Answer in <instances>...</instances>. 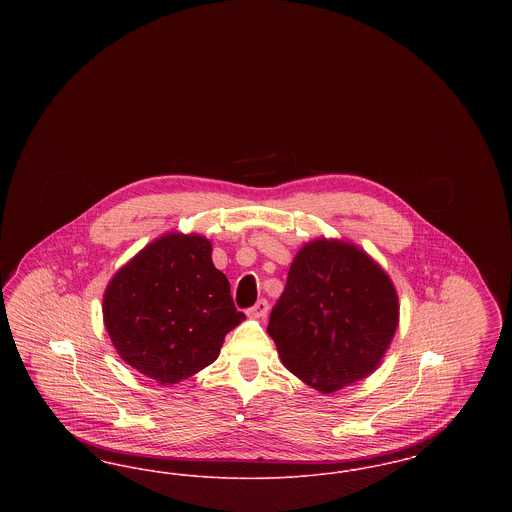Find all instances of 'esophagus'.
I'll use <instances>...</instances> for the list:
<instances>
[{
    "instance_id": "34e87169",
    "label": "esophagus",
    "mask_w": 512,
    "mask_h": 512,
    "mask_svg": "<svg viewBox=\"0 0 512 512\" xmlns=\"http://www.w3.org/2000/svg\"><path fill=\"white\" fill-rule=\"evenodd\" d=\"M268 315V303L265 299H259L249 311H247V317L251 318H265Z\"/></svg>"
}]
</instances>
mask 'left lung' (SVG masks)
<instances>
[{
    "mask_svg": "<svg viewBox=\"0 0 512 512\" xmlns=\"http://www.w3.org/2000/svg\"><path fill=\"white\" fill-rule=\"evenodd\" d=\"M397 326L399 297L388 272L357 244L315 238L295 253L267 332L282 365L332 393L380 366Z\"/></svg>",
    "mask_w": 512,
    "mask_h": 512,
    "instance_id": "1",
    "label": "left lung"
}]
</instances>
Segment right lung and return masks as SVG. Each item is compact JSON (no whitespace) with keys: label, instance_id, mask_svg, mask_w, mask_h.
I'll use <instances>...</instances> for the list:
<instances>
[{"label":"right lung","instance_id":"right-lung-1","mask_svg":"<svg viewBox=\"0 0 512 512\" xmlns=\"http://www.w3.org/2000/svg\"><path fill=\"white\" fill-rule=\"evenodd\" d=\"M201 234L167 232L109 280L103 324L126 365L161 386L211 365L230 330L244 322L228 278Z\"/></svg>","mask_w":512,"mask_h":512}]
</instances>
